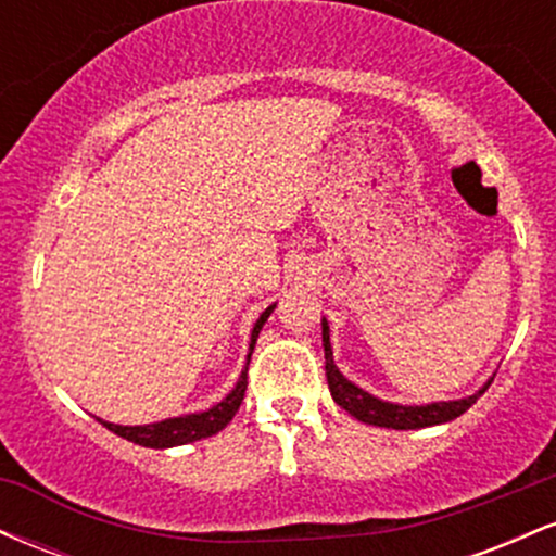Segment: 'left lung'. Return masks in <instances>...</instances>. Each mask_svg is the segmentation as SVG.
<instances>
[{
	"label": "left lung",
	"instance_id": "obj_1",
	"mask_svg": "<svg viewBox=\"0 0 556 556\" xmlns=\"http://www.w3.org/2000/svg\"><path fill=\"white\" fill-rule=\"evenodd\" d=\"M321 342H324V358H327V381L331 397L340 407L350 413L353 418H358L361 424L368 426H381V429H394V431H410V429H426V426H439L450 424L457 416H463L473 402L486 392L491 379L478 389L476 394L460 400H446V402H426V405H400V402H389L376 397V394L366 392L358 384L344 376L334 363V353H331L329 342V324L327 318H321Z\"/></svg>",
	"mask_w": 556,
	"mask_h": 556
}]
</instances>
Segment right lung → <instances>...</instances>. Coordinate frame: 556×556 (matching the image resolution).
<instances>
[{"mask_svg":"<svg viewBox=\"0 0 556 556\" xmlns=\"http://www.w3.org/2000/svg\"><path fill=\"white\" fill-rule=\"evenodd\" d=\"M274 308H277V303H271L269 308H266L264 314L256 318V324H253L251 344H248V363H251V353H253V348H256L261 327H264L266 318L271 316ZM248 363H245V368H242L238 384L229 389V394L225 400L216 402V405L208 407V410L185 413V416L164 418V420H156V424H143V426H119V424H110V420H101V418H96V420H99V424H104L106 429H110L112 433H117V437L127 439V442L140 444V446H151V450H169V446H180V444L198 442V439L214 437V433H219L222 429H225L229 420L235 418V413L240 410V402H242V397H245V387H248Z\"/></svg>","mask_w":556,"mask_h":556,"instance_id":"obj_1","label":"right lung"}]
</instances>
